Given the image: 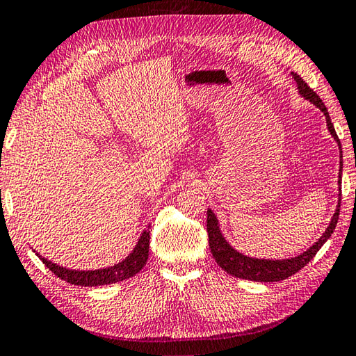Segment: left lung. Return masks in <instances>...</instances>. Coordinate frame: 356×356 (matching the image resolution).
Masks as SVG:
<instances>
[{
  "label": "left lung",
  "mask_w": 356,
  "mask_h": 356,
  "mask_svg": "<svg viewBox=\"0 0 356 356\" xmlns=\"http://www.w3.org/2000/svg\"><path fill=\"white\" fill-rule=\"evenodd\" d=\"M291 75H293V79L296 80L299 94H301L304 99L312 102L313 104H316V106L323 111L330 134L335 137V140L338 142L339 148H341L339 138L337 136L335 128H333L330 115H329V113H327V108L323 103V100L319 99V95L315 92V90H313L307 85V83H305V80H302V76H299L296 72H293ZM341 174H343V162H341V170H339V184H341ZM339 202H341V199H339ZM339 208H341V204H338L337 213L333 214L330 225L327 227L325 233L321 236V239H318L315 245L310 247L307 252H304L302 254L291 257V259H284V261L253 259V257L243 256L239 252H236L234 248L229 247V243L224 239V236H222L214 213L211 210H208L207 211V232H208V243H210L211 254L216 259V262L219 264L220 268H224L228 275L241 277V280H248V281H256V282H276V281L287 280L289 276L298 273V271L302 267L307 266L313 257H315V254L319 252V248L324 245L325 241L330 238L333 229H335V227L338 224Z\"/></svg>",
  "instance_id": "left-lung-1"
}]
</instances>
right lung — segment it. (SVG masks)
<instances>
[{
  "label": "right lung",
  "instance_id": "1",
  "mask_svg": "<svg viewBox=\"0 0 356 356\" xmlns=\"http://www.w3.org/2000/svg\"><path fill=\"white\" fill-rule=\"evenodd\" d=\"M149 254V229H145L142 233L138 243L127 259L123 262H118L115 266L103 270H94V271H75L63 268L57 264H52L46 261L44 257L40 256V259L43 261L44 266L52 271L55 276H58L60 280L66 281L69 284L75 285H85V287H94V285H104V284H115L118 281H124L128 277L137 275L140 271L146 261H148Z\"/></svg>",
  "mask_w": 356,
  "mask_h": 356
}]
</instances>
